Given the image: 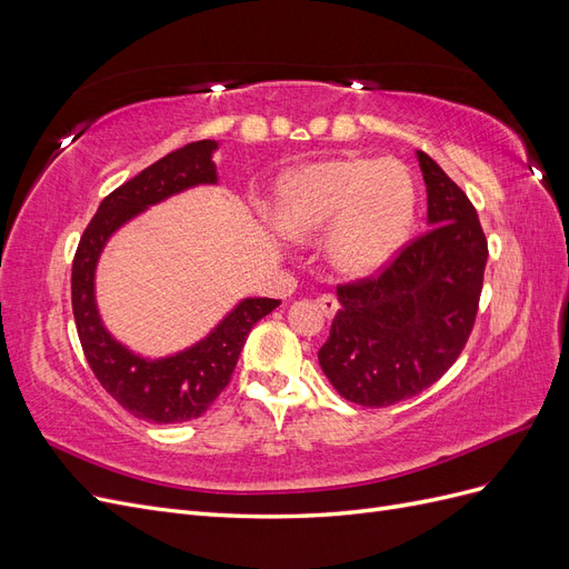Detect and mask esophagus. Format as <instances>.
Instances as JSON below:
<instances>
[{
  "label": "esophagus",
  "instance_id": "esophagus-1",
  "mask_svg": "<svg viewBox=\"0 0 569 569\" xmlns=\"http://www.w3.org/2000/svg\"><path fill=\"white\" fill-rule=\"evenodd\" d=\"M318 306L322 308V313L327 318H332L337 313V308H339V299L335 295H320L318 297Z\"/></svg>",
  "mask_w": 569,
  "mask_h": 569
}]
</instances>
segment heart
Here are the masks:
<instances>
[{"instance_id": "b5f03b06", "label": "heart", "mask_w": 569, "mask_h": 569, "mask_svg": "<svg viewBox=\"0 0 569 569\" xmlns=\"http://www.w3.org/2000/svg\"><path fill=\"white\" fill-rule=\"evenodd\" d=\"M416 218V184L393 159H337L284 180L274 226L289 239L330 232V256L349 274L380 268Z\"/></svg>"}]
</instances>
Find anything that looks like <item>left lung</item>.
I'll return each mask as SVG.
<instances>
[{
	"label": "left lung",
	"mask_w": 569,
	"mask_h": 569,
	"mask_svg": "<svg viewBox=\"0 0 569 569\" xmlns=\"http://www.w3.org/2000/svg\"><path fill=\"white\" fill-rule=\"evenodd\" d=\"M429 230L366 278L337 287L341 308L320 368L343 399L387 408L441 380L468 343L489 247L468 194L418 151Z\"/></svg>",
	"instance_id": "1"
}]
</instances>
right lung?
Masks as SVG:
<instances>
[{
    "label": "right lung",
    "instance_id": "obj_1",
    "mask_svg": "<svg viewBox=\"0 0 569 569\" xmlns=\"http://www.w3.org/2000/svg\"><path fill=\"white\" fill-rule=\"evenodd\" d=\"M213 140L189 142L116 187L99 203L73 258L71 301L84 358L113 399L134 418L168 425L203 416L232 380L253 325L272 313L280 299H244L197 347L163 360H144L120 347L104 330L94 303V266L107 239L147 206L182 189L216 182Z\"/></svg>",
    "mask_w": 569,
    "mask_h": 569
}]
</instances>
